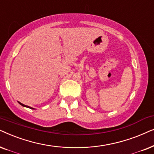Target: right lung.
<instances>
[{
  "label": "right lung",
  "mask_w": 154,
  "mask_h": 154,
  "mask_svg": "<svg viewBox=\"0 0 154 154\" xmlns=\"http://www.w3.org/2000/svg\"><path fill=\"white\" fill-rule=\"evenodd\" d=\"M18 103H19L20 105L21 106H24V107H26V108H31V109H34V108H31V107H29V106H25V105H24V104H22V103H20V102H18Z\"/></svg>",
  "instance_id": "obj_1"
}]
</instances>
